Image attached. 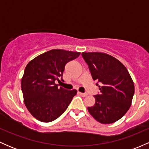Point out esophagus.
Returning a JSON list of instances; mask_svg holds the SVG:
<instances>
[{"mask_svg":"<svg viewBox=\"0 0 149 149\" xmlns=\"http://www.w3.org/2000/svg\"><path fill=\"white\" fill-rule=\"evenodd\" d=\"M78 93L79 94L80 96H82V97H86L87 96V94L86 93H82V92H78Z\"/></svg>","mask_w":149,"mask_h":149,"instance_id":"1","label":"esophagus"}]
</instances>
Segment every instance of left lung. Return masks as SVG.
<instances>
[{
	"label": "left lung",
	"instance_id": "obj_1",
	"mask_svg": "<svg viewBox=\"0 0 149 149\" xmlns=\"http://www.w3.org/2000/svg\"><path fill=\"white\" fill-rule=\"evenodd\" d=\"M94 80L100 82V95H95V103L88 110L98 122L115 123L130 107L134 85L127 69L115 57L102 52H83Z\"/></svg>",
	"mask_w": 149,
	"mask_h": 149
}]
</instances>
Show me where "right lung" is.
Returning <instances> with one entry per match:
<instances>
[{
    "instance_id": "1",
    "label": "right lung",
    "mask_w": 149,
    "mask_h": 149,
    "mask_svg": "<svg viewBox=\"0 0 149 149\" xmlns=\"http://www.w3.org/2000/svg\"><path fill=\"white\" fill-rule=\"evenodd\" d=\"M80 52L55 49L40 54L28 63L22 78L24 102L35 118L49 123L66 110L76 90L58 88L55 81L62 80L65 65L76 59Z\"/></svg>"
}]
</instances>
